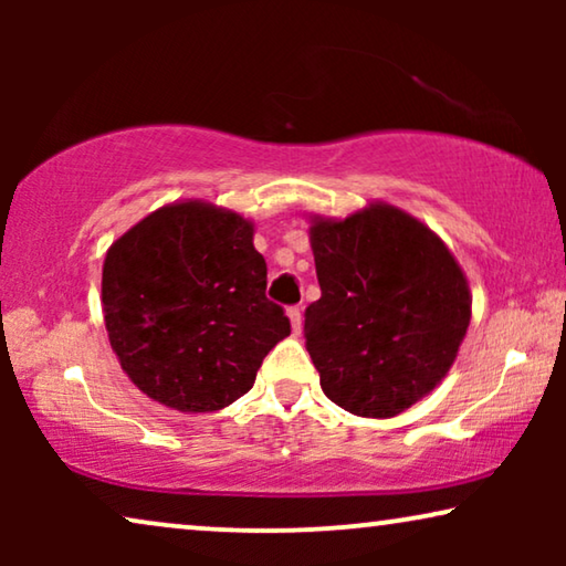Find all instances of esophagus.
I'll return each instance as SVG.
<instances>
[{
    "instance_id": "obj_1",
    "label": "esophagus",
    "mask_w": 566,
    "mask_h": 566,
    "mask_svg": "<svg viewBox=\"0 0 566 566\" xmlns=\"http://www.w3.org/2000/svg\"><path fill=\"white\" fill-rule=\"evenodd\" d=\"M289 319H291V327H293V332H301V319H304V312H301V306H289Z\"/></svg>"
}]
</instances>
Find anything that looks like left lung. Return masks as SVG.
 <instances>
[{
  "label": "left lung",
  "instance_id": "1",
  "mask_svg": "<svg viewBox=\"0 0 566 566\" xmlns=\"http://www.w3.org/2000/svg\"><path fill=\"white\" fill-rule=\"evenodd\" d=\"M322 298L306 350L322 391L358 417H397L451 370L471 319L469 281L420 219L370 203L347 219L308 216Z\"/></svg>",
  "mask_w": 566,
  "mask_h": 566
}]
</instances>
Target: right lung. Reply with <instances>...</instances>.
Segmentation results:
<instances>
[{
  "label": "right lung",
  "instance_id": "right-lung-1",
  "mask_svg": "<svg viewBox=\"0 0 566 566\" xmlns=\"http://www.w3.org/2000/svg\"><path fill=\"white\" fill-rule=\"evenodd\" d=\"M254 223L206 200L157 208L115 239L103 312L120 368L177 412H216L252 389L262 358L291 335L268 301Z\"/></svg>",
  "mask_w": 566,
  "mask_h": 566
}]
</instances>
